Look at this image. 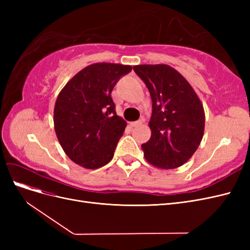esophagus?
Instances as JSON below:
<instances>
[{"mask_svg":"<svg viewBox=\"0 0 250 250\" xmlns=\"http://www.w3.org/2000/svg\"><path fill=\"white\" fill-rule=\"evenodd\" d=\"M142 121H135V122H131L130 123V126L131 127H138V126H140V125H142Z\"/></svg>","mask_w":250,"mask_h":250,"instance_id":"34e87169","label":"esophagus"}]
</instances>
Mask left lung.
<instances>
[{
  "label": "left lung",
  "mask_w": 250,
  "mask_h": 250,
  "mask_svg": "<svg viewBox=\"0 0 250 250\" xmlns=\"http://www.w3.org/2000/svg\"><path fill=\"white\" fill-rule=\"evenodd\" d=\"M152 100L150 140L142 149L148 163L161 169L186 164L200 145L204 132L203 105L187 79L168 64L134 65Z\"/></svg>",
  "instance_id": "8db88e82"
}]
</instances>
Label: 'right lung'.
I'll return each instance as SVG.
<instances>
[{"label":"right lung","instance_id":"right-lung-1","mask_svg":"<svg viewBox=\"0 0 250 250\" xmlns=\"http://www.w3.org/2000/svg\"><path fill=\"white\" fill-rule=\"evenodd\" d=\"M131 65L98 62L78 72L60 90L54 128L64 153L85 169L108 164L127 123L117 116L111 90Z\"/></svg>","mask_w":250,"mask_h":250}]
</instances>
